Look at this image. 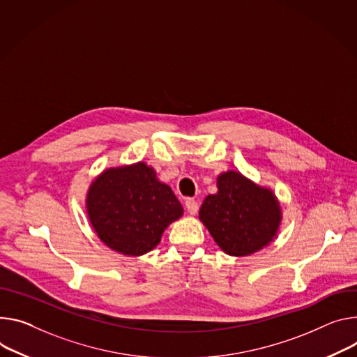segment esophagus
<instances>
[{"instance_id":"1","label":"esophagus","mask_w":357,"mask_h":357,"mask_svg":"<svg viewBox=\"0 0 357 357\" xmlns=\"http://www.w3.org/2000/svg\"><path fill=\"white\" fill-rule=\"evenodd\" d=\"M185 208H186L188 213L195 215L198 212V209H199V204L195 199H186L185 201Z\"/></svg>"}]
</instances>
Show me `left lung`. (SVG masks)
Here are the masks:
<instances>
[{"label":"left lung","instance_id":"obj_1","mask_svg":"<svg viewBox=\"0 0 357 357\" xmlns=\"http://www.w3.org/2000/svg\"><path fill=\"white\" fill-rule=\"evenodd\" d=\"M216 185L218 192L205 198L199 219L218 246L231 256H248L268 246L282 220L275 193L236 171L220 174Z\"/></svg>","mask_w":357,"mask_h":357}]
</instances>
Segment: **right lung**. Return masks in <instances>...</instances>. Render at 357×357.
<instances>
[{"label": "right lung", "mask_w": 357, "mask_h": 357, "mask_svg": "<svg viewBox=\"0 0 357 357\" xmlns=\"http://www.w3.org/2000/svg\"><path fill=\"white\" fill-rule=\"evenodd\" d=\"M95 234L112 250L141 256L152 250L183 208L172 189L145 162L105 169L86 193Z\"/></svg>", "instance_id": "obj_1"}]
</instances>
